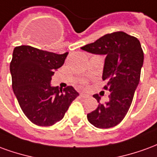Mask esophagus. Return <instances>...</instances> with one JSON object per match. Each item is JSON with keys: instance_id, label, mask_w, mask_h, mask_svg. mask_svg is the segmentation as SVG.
<instances>
[{"instance_id": "34e87169", "label": "esophagus", "mask_w": 157, "mask_h": 157, "mask_svg": "<svg viewBox=\"0 0 157 157\" xmlns=\"http://www.w3.org/2000/svg\"><path fill=\"white\" fill-rule=\"evenodd\" d=\"M80 96H81V98H90V95L87 94V93H85V92H82L80 94Z\"/></svg>"}]
</instances>
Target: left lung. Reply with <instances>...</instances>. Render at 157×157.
I'll return each instance as SVG.
<instances>
[{
  "instance_id": "8db88e82",
  "label": "left lung",
  "mask_w": 157,
  "mask_h": 157,
  "mask_svg": "<svg viewBox=\"0 0 157 157\" xmlns=\"http://www.w3.org/2000/svg\"><path fill=\"white\" fill-rule=\"evenodd\" d=\"M94 55H105L102 80L108 84L109 100L101 103V97L94 94L98 107L87 114V119L99 128L114 127L128 113L140 78L144 53L138 39L124 32L102 36L94 43L81 48Z\"/></svg>"
}]
</instances>
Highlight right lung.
<instances>
[{"label":"right lung","instance_id":"1","mask_svg":"<svg viewBox=\"0 0 157 157\" xmlns=\"http://www.w3.org/2000/svg\"><path fill=\"white\" fill-rule=\"evenodd\" d=\"M68 52L58 55L29 45L16 47L10 64L12 89L22 112L39 126H51L64 118L79 93L73 86H52V76Z\"/></svg>","mask_w":157,"mask_h":157}]
</instances>
